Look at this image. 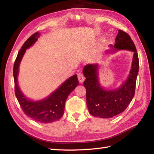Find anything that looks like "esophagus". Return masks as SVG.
<instances>
[{
    "label": "esophagus",
    "instance_id": "esophagus-1",
    "mask_svg": "<svg viewBox=\"0 0 154 154\" xmlns=\"http://www.w3.org/2000/svg\"><path fill=\"white\" fill-rule=\"evenodd\" d=\"M78 79H79V83H83L85 80V77L83 76L82 74L79 73V75H78Z\"/></svg>",
    "mask_w": 154,
    "mask_h": 154
}]
</instances>
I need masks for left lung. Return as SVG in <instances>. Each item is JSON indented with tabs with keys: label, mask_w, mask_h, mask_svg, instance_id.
I'll return each mask as SVG.
<instances>
[{
	"label": "left lung",
	"mask_w": 154,
	"mask_h": 154,
	"mask_svg": "<svg viewBox=\"0 0 154 154\" xmlns=\"http://www.w3.org/2000/svg\"><path fill=\"white\" fill-rule=\"evenodd\" d=\"M114 48L134 52L129 76L121 87L113 90H106L101 87L98 82L97 64H88L83 69V73L86 77L83 85L86 90L87 106L90 113L94 117L111 118L121 113L134 96L139 67L136 47L126 32L119 30Z\"/></svg>",
	"instance_id": "left-lung-1"
}]
</instances>
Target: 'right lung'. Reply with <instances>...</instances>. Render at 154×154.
Segmentation results:
<instances>
[{"label": "right lung", "instance_id": "add662e5", "mask_svg": "<svg viewBox=\"0 0 154 154\" xmlns=\"http://www.w3.org/2000/svg\"><path fill=\"white\" fill-rule=\"evenodd\" d=\"M39 35V32H35L30 36L18 52L14 66L15 94L21 108L27 116L41 123H51L58 120L63 116L66 98L79 84V81L77 75H74L44 100L32 101L24 96L17 84L19 66L26 49L37 41Z\"/></svg>", "mask_w": 154, "mask_h": 154}]
</instances>
